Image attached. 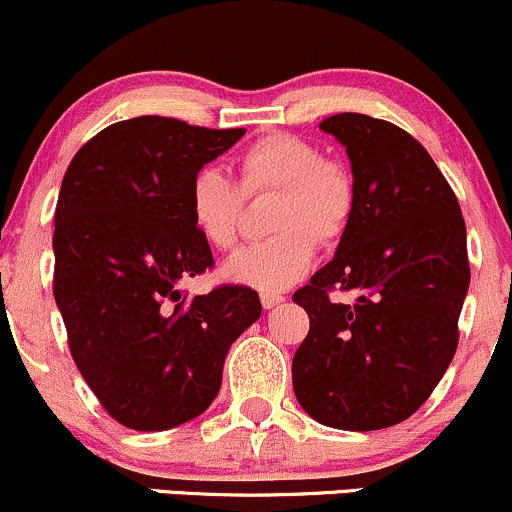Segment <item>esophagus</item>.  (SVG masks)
Here are the masks:
<instances>
[{"instance_id":"obj_1","label":"esophagus","mask_w":512,"mask_h":512,"mask_svg":"<svg viewBox=\"0 0 512 512\" xmlns=\"http://www.w3.org/2000/svg\"><path fill=\"white\" fill-rule=\"evenodd\" d=\"M260 301H262V306H265V309H274L277 304H282L284 297H282V294H265V292H262Z\"/></svg>"}]
</instances>
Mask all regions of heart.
I'll list each match as a JSON object with an SVG mask.
<instances>
[{"label":"heart","mask_w":512,"mask_h":512,"mask_svg":"<svg viewBox=\"0 0 512 512\" xmlns=\"http://www.w3.org/2000/svg\"><path fill=\"white\" fill-rule=\"evenodd\" d=\"M240 186L215 166H203L188 186L193 228L215 250H230L240 238L245 196L277 193L270 230L225 262L230 282L277 294L297 284L316 260V242H336L351 225L355 179L346 164L326 159L309 139L272 132L240 154Z\"/></svg>","instance_id":"1"}]
</instances>
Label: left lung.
Listing matches in <instances>:
<instances>
[{
	"instance_id": "8db88e82",
	"label": "left lung",
	"mask_w": 512,
	"mask_h": 512,
	"mask_svg": "<svg viewBox=\"0 0 512 512\" xmlns=\"http://www.w3.org/2000/svg\"><path fill=\"white\" fill-rule=\"evenodd\" d=\"M319 127L346 147L355 211L336 257L294 294L309 314L294 395L326 427L370 432L412 417L454 358L471 282L466 223L449 181L405 129L358 112ZM333 288L356 301L333 305Z\"/></svg>"
}]
</instances>
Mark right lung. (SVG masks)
I'll list each match as a JSON object with an SVG mask.
<instances>
[{
	"label": "right lung",
	"mask_w": 512,
	"mask_h": 512,
	"mask_svg": "<svg viewBox=\"0 0 512 512\" xmlns=\"http://www.w3.org/2000/svg\"><path fill=\"white\" fill-rule=\"evenodd\" d=\"M245 129L174 117L115 122L78 149L56 203L53 297L80 375L112 419L137 432L208 410L235 338L262 314L255 289L186 297L213 267L193 228L188 186Z\"/></svg>",
	"instance_id": "add662e5"
}]
</instances>
